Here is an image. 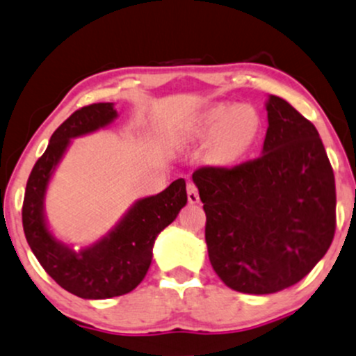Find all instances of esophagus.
<instances>
[{"label":"esophagus","mask_w":356,"mask_h":356,"mask_svg":"<svg viewBox=\"0 0 356 356\" xmlns=\"http://www.w3.org/2000/svg\"><path fill=\"white\" fill-rule=\"evenodd\" d=\"M187 199H189L191 204L199 202V191L194 182H187Z\"/></svg>","instance_id":"esophagus-1"}]
</instances>
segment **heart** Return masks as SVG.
Returning a JSON list of instances; mask_svg holds the SVG:
<instances>
[{"mask_svg": "<svg viewBox=\"0 0 356 356\" xmlns=\"http://www.w3.org/2000/svg\"><path fill=\"white\" fill-rule=\"evenodd\" d=\"M260 118L250 104H216L208 108L199 120V131L213 135V154L220 162H233L243 157L255 142Z\"/></svg>", "mask_w": 356, "mask_h": 356, "instance_id": "heart-1", "label": "heart"}]
</instances>
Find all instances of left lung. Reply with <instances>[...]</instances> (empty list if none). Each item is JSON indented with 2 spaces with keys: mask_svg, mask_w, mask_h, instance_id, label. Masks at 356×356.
I'll list each match as a JSON object with an SVG mask.
<instances>
[{
  "mask_svg": "<svg viewBox=\"0 0 356 356\" xmlns=\"http://www.w3.org/2000/svg\"><path fill=\"white\" fill-rule=\"evenodd\" d=\"M267 113L260 157L193 174L211 265L226 286L245 294L298 284L337 229L334 174L318 130L279 96L268 97Z\"/></svg>",
  "mask_w": 356,
  "mask_h": 356,
  "instance_id": "1",
  "label": "left lung"
}]
</instances>
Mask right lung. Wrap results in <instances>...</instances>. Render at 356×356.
I'll return each mask as SVG.
<instances>
[{"mask_svg":"<svg viewBox=\"0 0 356 356\" xmlns=\"http://www.w3.org/2000/svg\"><path fill=\"white\" fill-rule=\"evenodd\" d=\"M115 118L111 103H95L74 111L54 131L44 155L35 162L23 197V232L33 255L58 286L83 299H109L134 291L150 267L155 238L187 202L186 181L177 179L157 196L135 202L109 236L83 252L54 240L42 211L54 167L72 136L106 127Z\"/></svg>","mask_w":356,"mask_h":356,"instance_id":"right-lung-1","label":"right lung"}]
</instances>
